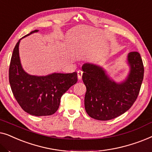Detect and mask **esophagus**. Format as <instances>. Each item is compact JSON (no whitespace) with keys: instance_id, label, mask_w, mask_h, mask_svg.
Instances as JSON below:
<instances>
[{"instance_id":"obj_1","label":"esophagus","mask_w":152,"mask_h":152,"mask_svg":"<svg viewBox=\"0 0 152 152\" xmlns=\"http://www.w3.org/2000/svg\"><path fill=\"white\" fill-rule=\"evenodd\" d=\"M82 74H83V72L82 70H78L77 71V77H78V80H81L82 79Z\"/></svg>"}]
</instances>
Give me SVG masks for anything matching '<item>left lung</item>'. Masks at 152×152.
Listing matches in <instances>:
<instances>
[{
    "label": "left lung",
    "mask_w": 152,
    "mask_h": 152,
    "mask_svg": "<svg viewBox=\"0 0 152 152\" xmlns=\"http://www.w3.org/2000/svg\"><path fill=\"white\" fill-rule=\"evenodd\" d=\"M127 59L130 72L120 84L110 80L99 66L88 63L82 66V80L86 87L84 106L90 117L98 120H112L134 104L143 80L144 66L138 52L129 53Z\"/></svg>",
    "instance_id": "obj_1"
}]
</instances>
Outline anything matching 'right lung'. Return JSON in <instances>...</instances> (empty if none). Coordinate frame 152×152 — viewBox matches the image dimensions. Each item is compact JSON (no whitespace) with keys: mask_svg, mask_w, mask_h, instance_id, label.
I'll return each mask as SVG.
<instances>
[{"mask_svg":"<svg viewBox=\"0 0 152 152\" xmlns=\"http://www.w3.org/2000/svg\"><path fill=\"white\" fill-rule=\"evenodd\" d=\"M38 31H32L22 39ZM20 39L14 48L9 68V82L14 96L23 110L30 115H53L59 109L64 93L77 82V74L74 72L38 77L26 73L20 62Z\"/></svg>","mask_w":152,"mask_h":152,"instance_id":"right-lung-1","label":"right lung"}]
</instances>
